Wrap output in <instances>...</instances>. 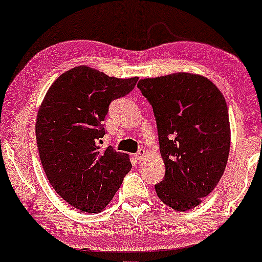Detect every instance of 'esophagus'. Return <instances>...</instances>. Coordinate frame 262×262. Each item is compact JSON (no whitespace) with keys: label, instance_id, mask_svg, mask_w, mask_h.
<instances>
[{"label":"esophagus","instance_id":"esophagus-1","mask_svg":"<svg viewBox=\"0 0 262 262\" xmlns=\"http://www.w3.org/2000/svg\"><path fill=\"white\" fill-rule=\"evenodd\" d=\"M135 157L136 159H137V161H139V162H141V161H143L145 159V150L144 149H139L137 152L135 154Z\"/></svg>","mask_w":262,"mask_h":262}]
</instances>
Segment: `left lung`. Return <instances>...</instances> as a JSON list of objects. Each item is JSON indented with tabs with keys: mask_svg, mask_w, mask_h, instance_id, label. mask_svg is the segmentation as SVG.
<instances>
[{
	"mask_svg": "<svg viewBox=\"0 0 262 262\" xmlns=\"http://www.w3.org/2000/svg\"><path fill=\"white\" fill-rule=\"evenodd\" d=\"M137 87L152 106L166 175L155 189L175 211L198 206L220 182L230 150L228 106L202 75L143 78Z\"/></svg>",
	"mask_w": 262,
	"mask_h": 262,
	"instance_id": "8db88e82",
	"label": "left lung"
}]
</instances>
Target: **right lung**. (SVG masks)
Returning <instances> with one entry per match:
<instances>
[{
	"label": "right lung",
	"mask_w": 262,
	"mask_h": 262,
	"mask_svg": "<svg viewBox=\"0 0 262 262\" xmlns=\"http://www.w3.org/2000/svg\"><path fill=\"white\" fill-rule=\"evenodd\" d=\"M138 77H110L80 66L51 84L38 111L35 135L48 180L68 204L102 211L131 169L127 154L100 149L110 103L128 94Z\"/></svg>",
	"instance_id": "add662e5"
}]
</instances>
